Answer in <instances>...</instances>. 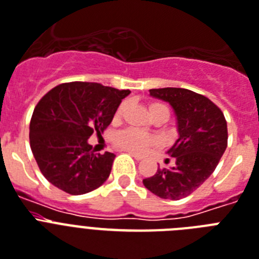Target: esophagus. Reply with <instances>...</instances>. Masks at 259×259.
I'll list each match as a JSON object with an SVG mask.
<instances>
[{"label": "esophagus", "mask_w": 259, "mask_h": 259, "mask_svg": "<svg viewBox=\"0 0 259 259\" xmlns=\"http://www.w3.org/2000/svg\"><path fill=\"white\" fill-rule=\"evenodd\" d=\"M129 154L132 155V157H134V158H136L137 161H141V159L144 158V155L138 154V153H132V151H129Z\"/></svg>", "instance_id": "obj_1"}]
</instances>
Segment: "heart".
I'll return each mask as SVG.
<instances>
[{
    "instance_id": "obj_1",
    "label": "heart",
    "mask_w": 259,
    "mask_h": 259,
    "mask_svg": "<svg viewBox=\"0 0 259 259\" xmlns=\"http://www.w3.org/2000/svg\"><path fill=\"white\" fill-rule=\"evenodd\" d=\"M123 110H125V104L119 105L118 109L114 113L115 121H118L122 117ZM149 110H150V114H154L157 111H166L167 114H170L169 108L161 102H151ZM113 144H114L115 148L121 149V150L132 151V153H145L149 148L158 144V138L130 127V129L121 130L115 134Z\"/></svg>"
}]
</instances>
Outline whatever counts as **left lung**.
<instances>
[{
  "mask_svg": "<svg viewBox=\"0 0 259 259\" xmlns=\"http://www.w3.org/2000/svg\"><path fill=\"white\" fill-rule=\"evenodd\" d=\"M150 96L169 102L178 122V140L167 154L170 169L145 178V188L161 198L178 201L190 195L211 176L228 146V123L213 101L182 88L150 89Z\"/></svg>",
  "mask_w": 259,
  "mask_h": 259,
  "instance_id": "obj_1",
  "label": "left lung"
}]
</instances>
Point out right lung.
Returning <instances> with one entry per match:
<instances>
[{"instance_id":"obj_1","label":"right lung","mask_w":259,"mask_h":259,"mask_svg":"<svg viewBox=\"0 0 259 259\" xmlns=\"http://www.w3.org/2000/svg\"><path fill=\"white\" fill-rule=\"evenodd\" d=\"M130 90L96 82H66L38 101L29 126L30 148L44 177L71 195L89 193L108 180L115 155L94 154L88 140L101 136Z\"/></svg>"}]
</instances>
